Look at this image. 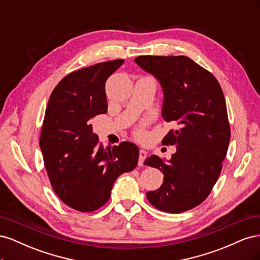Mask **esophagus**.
<instances>
[{"label": "esophagus", "mask_w": 260, "mask_h": 260, "mask_svg": "<svg viewBox=\"0 0 260 260\" xmlns=\"http://www.w3.org/2000/svg\"><path fill=\"white\" fill-rule=\"evenodd\" d=\"M147 156V152L144 151V149H140L139 152V166H143V162Z\"/></svg>", "instance_id": "esophagus-1"}]
</instances>
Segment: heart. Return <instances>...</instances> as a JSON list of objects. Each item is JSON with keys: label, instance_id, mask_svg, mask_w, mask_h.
Wrapping results in <instances>:
<instances>
[{"label": "heart", "instance_id": "b5f03b06", "mask_svg": "<svg viewBox=\"0 0 260 260\" xmlns=\"http://www.w3.org/2000/svg\"><path fill=\"white\" fill-rule=\"evenodd\" d=\"M143 133V125H141L140 128H138V130H137V135L138 136H141Z\"/></svg>", "mask_w": 260, "mask_h": 260}]
</instances>
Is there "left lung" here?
<instances>
[{"label": "left lung", "mask_w": 260, "mask_h": 260, "mask_svg": "<svg viewBox=\"0 0 260 260\" xmlns=\"http://www.w3.org/2000/svg\"><path fill=\"white\" fill-rule=\"evenodd\" d=\"M135 61L159 81L162 118L178 124L162 140L177 146L171 158L145 160L164 174L161 186L146 198L157 209L180 214L205 201L221 172L231 136L223 92L214 75L186 56L146 55Z\"/></svg>", "instance_id": "1"}]
</instances>
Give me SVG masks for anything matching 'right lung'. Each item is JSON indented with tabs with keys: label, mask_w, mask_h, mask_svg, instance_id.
Masks as SVG:
<instances>
[{
	"label": "right lung",
	"mask_w": 260,
	"mask_h": 260,
	"mask_svg": "<svg viewBox=\"0 0 260 260\" xmlns=\"http://www.w3.org/2000/svg\"><path fill=\"white\" fill-rule=\"evenodd\" d=\"M123 59L70 73L53 90L40 148L54 192L67 206L91 212L106 204L116 179L135 169L139 148L131 142L104 148L91 118L107 113L105 82Z\"/></svg>",
	"instance_id": "add662e5"
}]
</instances>
